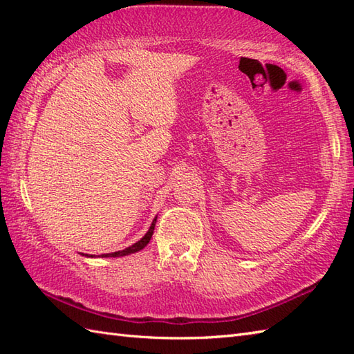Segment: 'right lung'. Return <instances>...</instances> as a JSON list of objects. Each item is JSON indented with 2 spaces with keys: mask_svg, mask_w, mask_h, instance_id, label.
<instances>
[{
  "mask_svg": "<svg viewBox=\"0 0 354 354\" xmlns=\"http://www.w3.org/2000/svg\"><path fill=\"white\" fill-rule=\"evenodd\" d=\"M155 223H156V217L152 221V223H150L149 231L138 240L137 243H133V245H131V246L124 248L123 251H117V252H111V254H102V255H99V257H123V255H129V254L141 251L142 248H145V246L150 242V239H152L153 230H155ZM84 255H86V257H88V254H84ZM89 257H95V255H89Z\"/></svg>",
  "mask_w": 354,
  "mask_h": 354,
  "instance_id": "1",
  "label": "right lung"
}]
</instances>
